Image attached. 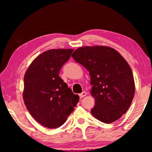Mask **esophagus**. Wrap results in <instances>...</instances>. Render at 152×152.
<instances>
[{"instance_id":"1","label":"esophagus","mask_w":152,"mask_h":152,"mask_svg":"<svg viewBox=\"0 0 152 152\" xmlns=\"http://www.w3.org/2000/svg\"><path fill=\"white\" fill-rule=\"evenodd\" d=\"M86 95V92H85V91H83L82 93H80V95H79V96H80V98H83V97H85Z\"/></svg>"}]
</instances>
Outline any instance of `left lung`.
Returning <instances> with one entry per match:
<instances>
[{
	"mask_svg": "<svg viewBox=\"0 0 152 152\" xmlns=\"http://www.w3.org/2000/svg\"><path fill=\"white\" fill-rule=\"evenodd\" d=\"M72 57L88 70L95 98L91 113L104 123L116 121L132 102L135 84L132 70L124 57L111 47L79 48Z\"/></svg>",
	"mask_w": 152,
	"mask_h": 152,
	"instance_id": "obj_1",
	"label": "left lung"
}]
</instances>
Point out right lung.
Segmentation results:
<instances>
[{
  "label": "right lung",
  "instance_id": "1",
  "mask_svg": "<svg viewBox=\"0 0 152 152\" xmlns=\"http://www.w3.org/2000/svg\"><path fill=\"white\" fill-rule=\"evenodd\" d=\"M72 49H51L33 60L24 75L23 97L31 115L41 125L55 129L61 126L79 102L59 76Z\"/></svg>",
  "mask_w": 152,
  "mask_h": 152
}]
</instances>
